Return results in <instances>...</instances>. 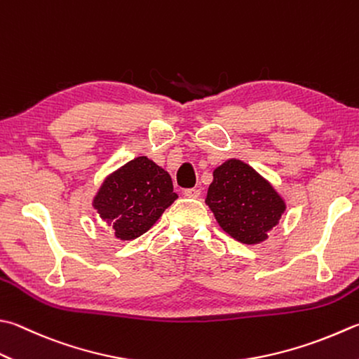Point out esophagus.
<instances>
[{
	"instance_id": "1",
	"label": "esophagus",
	"mask_w": 359,
	"mask_h": 359,
	"mask_svg": "<svg viewBox=\"0 0 359 359\" xmlns=\"http://www.w3.org/2000/svg\"><path fill=\"white\" fill-rule=\"evenodd\" d=\"M182 194H184V197H187V198H198L201 191L197 187H192V189H186V191Z\"/></svg>"
}]
</instances>
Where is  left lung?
Here are the masks:
<instances>
[{
    "label": "left lung",
    "instance_id": "1",
    "mask_svg": "<svg viewBox=\"0 0 359 359\" xmlns=\"http://www.w3.org/2000/svg\"><path fill=\"white\" fill-rule=\"evenodd\" d=\"M206 205L225 233L242 243L267 239L286 205L267 180L239 159H228L214 170Z\"/></svg>",
    "mask_w": 359,
    "mask_h": 359
}]
</instances>
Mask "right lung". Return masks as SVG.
Here are the masks:
<instances>
[{"instance_id": "right-lung-1", "label": "right lung", "mask_w": 359, "mask_h": 359, "mask_svg": "<svg viewBox=\"0 0 359 359\" xmlns=\"http://www.w3.org/2000/svg\"><path fill=\"white\" fill-rule=\"evenodd\" d=\"M177 198L170 175L147 156H139L104 180L93 208L112 226L116 238L131 241L147 233Z\"/></svg>"}]
</instances>
